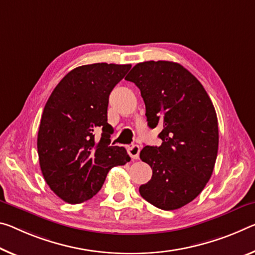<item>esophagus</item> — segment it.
I'll list each match as a JSON object with an SVG mask.
<instances>
[{
  "label": "esophagus",
  "instance_id": "1",
  "mask_svg": "<svg viewBox=\"0 0 255 255\" xmlns=\"http://www.w3.org/2000/svg\"><path fill=\"white\" fill-rule=\"evenodd\" d=\"M127 151H128V154L130 155L132 160H137L139 157V152H140L139 145H137V144L130 145V146H128Z\"/></svg>",
  "mask_w": 255,
  "mask_h": 255
}]
</instances>
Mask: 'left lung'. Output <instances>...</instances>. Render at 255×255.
Wrapping results in <instances>:
<instances>
[{
  "mask_svg": "<svg viewBox=\"0 0 255 255\" xmlns=\"http://www.w3.org/2000/svg\"><path fill=\"white\" fill-rule=\"evenodd\" d=\"M125 79L139 88L148 127H163L162 144L140 151L153 172L139 187L140 195L159 209H179L203 191L213 172L219 144L215 107L196 77L179 63H137Z\"/></svg>",
  "mask_w": 255,
  "mask_h": 255,
  "instance_id": "obj_1",
  "label": "left lung"
}]
</instances>
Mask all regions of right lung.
Here are the masks:
<instances>
[{"instance_id":"right-lung-1","label":"right lung","mask_w":255,"mask_h":255,"mask_svg":"<svg viewBox=\"0 0 255 255\" xmlns=\"http://www.w3.org/2000/svg\"><path fill=\"white\" fill-rule=\"evenodd\" d=\"M130 68L113 63L75 68L47 100L37 136L39 165L46 184L64 202L92 199L111 168L130 161L124 147L110 145L108 124L109 95Z\"/></svg>"}]
</instances>
